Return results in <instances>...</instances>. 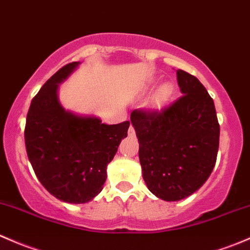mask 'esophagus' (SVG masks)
<instances>
[{
    "label": "esophagus",
    "mask_w": 250,
    "mask_h": 250,
    "mask_svg": "<svg viewBox=\"0 0 250 250\" xmlns=\"http://www.w3.org/2000/svg\"><path fill=\"white\" fill-rule=\"evenodd\" d=\"M128 135H129V136H134V135H135V130H134V127H133L132 125H130L129 129H128Z\"/></svg>",
    "instance_id": "obj_1"
}]
</instances>
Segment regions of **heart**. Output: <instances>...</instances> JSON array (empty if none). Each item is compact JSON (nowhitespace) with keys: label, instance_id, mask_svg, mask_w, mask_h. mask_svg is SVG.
<instances>
[{"label":"heart","instance_id":"obj_1","mask_svg":"<svg viewBox=\"0 0 250 250\" xmlns=\"http://www.w3.org/2000/svg\"><path fill=\"white\" fill-rule=\"evenodd\" d=\"M157 83V79H153L152 81H149L148 87H153ZM173 94H175V86L170 81H165L162 83L157 87V90L154 91V93L152 94L151 101H149V107L154 111H162L163 109L167 106V104L171 102Z\"/></svg>","mask_w":250,"mask_h":250}]
</instances>
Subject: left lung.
<instances>
[{"label": "left lung", "instance_id": "8db88e82", "mask_svg": "<svg viewBox=\"0 0 250 250\" xmlns=\"http://www.w3.org/2000/svg\"><path fill=\"white\" fill-rule=\"evenodd\" d=\"M176 74L183 97L162 112L134 110L130 115L143 177L164 201L195 193L211 175L219 147L213 99L195 77L181 69Z\"/></svg>", "mask_w": 250, "mask_h": 250}]
</instances>
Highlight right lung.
Here are the masks:
<instances>
[{
  "instance_id": "right-lung-1",
  "label": "right lung",
  "mask_w": 250,
  "mask_h": 250,
  "mask_svg": "<svg viewBox=\"0 0 250 250\" xmlns=\"http://www.w3.org/2000/svg\"><path fill=\"white\" fill-rule=\"evenodd\" d=\"M79 64L64 65L44 83L31 102L25 127L26 151L39 182L68 204H86L101 193L107 164L130 125H105L94 115L62 106L59 87Z\"/></svg>"
}]
</instances>
